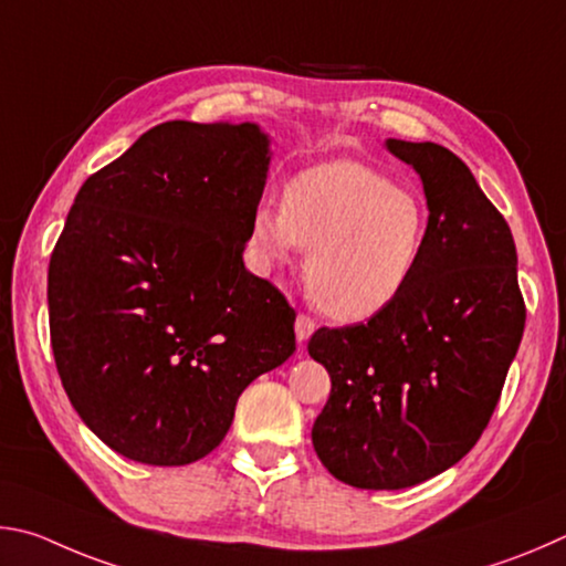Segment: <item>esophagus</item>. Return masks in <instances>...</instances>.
<instances>
[{
	"instance_id": "obj_1",
	"label": "esophagus",
	"mask_w": 566,
	"mask_h": 566,
	"mask_svg": "<svg viewBox=\"0 0 566 566\" xmlns=\"http://www.w3.org/2000/svg\"><path fill=\"white\" fill-rule=\"evenodd\" d=\"M313 331H315V321L311 318V315L298 313V318H295V338H298V343L308 340Z\"/></svg>"
}]
</instances>
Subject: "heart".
Masks as SVG:
<instances>
[{
    "mask_svg": "<svg viewBox=\"0 0 566 566\" xmlns=\"http://www.w3.org/2000/svg\"><path fill=\"white\" fill-rule=\"evenodd\" d=\"M428 241L422 198L360 161H328L295 174L283 203L261 201L251 248L261 265L289 263L303 248L313 303L338 321L382 311L408 289Z\"/></svg>",
    "mask_w": 566,
    "mask_h": 566,
    "instance_id": "heart-1",
    "label": "heart"
}]
</instances>
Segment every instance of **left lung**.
<instances>
[{"instance_id": "obj_1", "label": "left lung", "mask_w": 566, "mask_h": 566, "mask_svg": "<svg viewBox=\"0 0 566 566\" xmlns=\"http://www.w3.org/2000/svg\"><path fill=\"white\" fill-rule=\"evenodd\" d=\"M385 144L428 196L420 265L368 323L318 328L308 343L331 375L313 448L360 490L412 488L474 448L527 321L510 226L462 158L432 142Z\"/></svg>"}]
</instances>
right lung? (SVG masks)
Listing matches in <instances>:
<instances>
[{"label": "right lung", "instance_id": "1", "mask_svg": "<svg viewBox=\"0 0 566 566\" xmlns=\"http://www.w3.org/2000/svg\"><path fill=\"white\" fill-rule=\"evenodd\" d=\"M255 124L166 122L78 188L49 261V335L78 418L114 452L178 468L295 350V311L245 271L268 174Z\"/></svg>", "mask_w": 566, "mask_h": 566}]
</instances>
